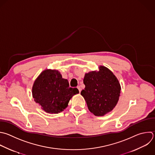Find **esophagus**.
Instances as JSON below:
<instances>
[{
  "label": "esophagus",
  "mask_w": 155,
  "mask_h": 155,
  "mask_svg": "<svg viewBox=\"0 0 155 155\" xmlns=\"http://www.w3.org/2000/svg\"><path fill=\"white\" fill-rule=\"evenodd\" d=\"M77 88H78V89L79 90V92H81V87H80V86H78Z\"/></svg>",
  "instance_id": "esophagus-1"
}]
</instances>
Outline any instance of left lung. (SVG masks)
Segmentation results:
<instances>
[{"label":"left lung","instance_id":"8db88e82","mask_svg":"<svg viewBox=\"0 0 155 155\" xmlns=\"http://www.w3.org/2000/svg\"><path fill=\"white\" fill-rule=\"evenodd\" d=\"M85 85L81 92L88 110L95 116H104L116 105L120 93V84L107 68L101 66L99 71L85 74Z\"/></svg>","mask_w":155,"mask_h":155}]
</instances>
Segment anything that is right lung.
<instances>
[{"label": "right lung", "instance_id": "1", "mask_svg": "<svg viewBox=\"0 0 155 155\" xmlns=\"http://www.w3.org/2000/svg\"><path fill=\"white\" fill-rule=\"evenodd\" d=\"M32 92L35 101L42 110L56 114L67 108L70 99L79 90L70 87L68 80L63 79L58 71L47 70L35 81Z\"/></svg>", "mask_w": 155, "mask_h": 155}]
</instances>
